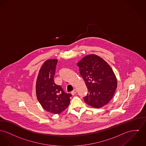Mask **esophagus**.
Listing matches in <instances>:
<instances>
[{
	"mask_svg": "<svg viewBox=\"0 0 146 146\" xmlns=\"http://www.w3.org/2000/svg\"><path fill=\"white\" fill-rule=\"evenodd\" d=\"M76 93H77V90H74L73 91L71 92V94H72V95H74Z\"/></svg>",
	"mask_w": 146,
	"mask_h": 146,
	"instance_id": "esophagus-1",
	"label": "esophagus"
}]
</instances>
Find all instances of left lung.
I'll return each instance as SVG.
<instances>
[{"instance_id": "left-lung-1", "label": "left lung", "mask_w": 146, "mask_h": 146, "mask_svg": "<svg viewBox=\"0 0 146 146\" xmlns=\"http://www.w3.org/2000/svg\"><path fill=\"white\" fill-rule=\"evenodd\" d=\"M77 66L88 90L85 102L98 108L111 100L117 87L116 77L110 65L100 56L90 54L83 57Z\"/></svg>"}]
</instances>
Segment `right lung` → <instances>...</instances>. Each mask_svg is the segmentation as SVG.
Listing matches in <instances>:
<instances>
[{"instance_id": "obj_1", "label": "right lung", "mask_w": 146, "mask_h": 146, "mask_svg": "<svg viewBox=\"0 0 146 146\" xmlns=\"http://www.w3.org/2000/svg\"><path fill=\"white\" fill-rule=\"evenodd\" d=\"M57 62L58 60L54 59L46 60L39 70L36 82L38 101L45 111L53 114L63 112L68 107L72 96L54 83Z\"/></svg>"}]
</instances>
